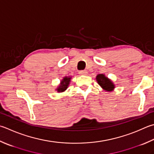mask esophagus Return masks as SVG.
I'll return each instance as SVG.
<instances>
[{"label": "esophagus", "instance_id": "34e87169", "mask_svg": "<svg viewBox=\"0 0 154 154\" xmlns=\"http://www.w3.org/2000/svg\"><path fill=\"white\" fill-rule=\"evenodd\" d=\"M79 74L80 75H86L87 74V72L86 70H81L79 72Z\"/></svg>", "mask_w": 154, "mask_h": 154}]
</instances>
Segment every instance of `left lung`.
I'll return each instance as SVG.
<instances>
[{
	"instance_id": "obj_1",
	"label": "left lung",
	"mask_w": 154,
	"mask_h": 154,
	"mask_svg": "<svg viewBox=\"0 0 154 154\" xmlns=\"http://www.w3.org/2000/svg\"><path fill=\"white\" fill-rule=\"evenodd\" d=\"M96 80L101 88L106 92H111L115 88L112 81L103 74H98L96 77Z\"/></svg>"
}]
</instances>
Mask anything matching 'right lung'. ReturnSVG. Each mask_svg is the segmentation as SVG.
<instances>
[{
    "instance_id": "1",
    "label": "right lung",
    "mask_w": 154,
    "mask_h": 154,
    "mask_svg": "<svg viewBox=\"0 0 154 154\" xmlns=\"http://www.w3.org/2000/svg\"><path fill=\"white\" fill-rule=\"evenodd\" d=\"M72 79L71 76H64L63 79L61 80L60 85L56 88V91L57 92H63L68 88L69 83Z\"/></svg>"
}]
</instances>
